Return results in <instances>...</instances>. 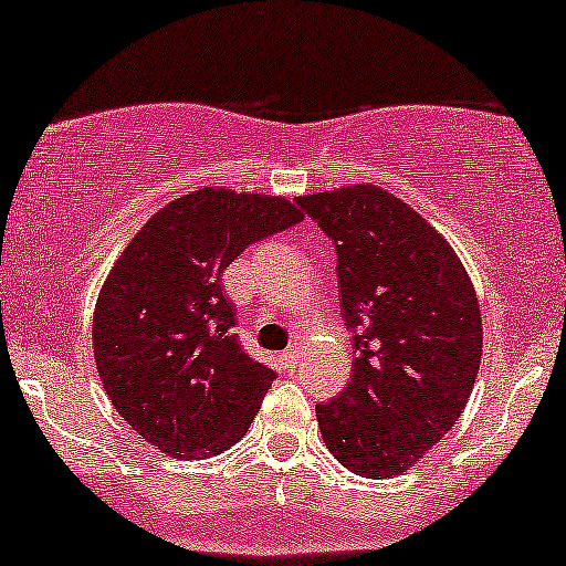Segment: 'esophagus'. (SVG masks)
Returning <instances> with one entry per match:
<instances>
[{
    "mask_svg": "<svg viewBox=\"0 0 566 566\" xmlns=\"http://www.w3.org/2000/svg\"><path fill=\"white\" fill-rule=\"evenodd\" d=\"M296 359H298V352H296L294 346L285 348L283 354H277V361H281V367H283V369H289V373H291V369L296 367Z\"/></svg>",
    "mask_w": 566,
    "mask_h": 566,
    "instance_id": "1",
    "label": "esophagus"
}]
</instances>
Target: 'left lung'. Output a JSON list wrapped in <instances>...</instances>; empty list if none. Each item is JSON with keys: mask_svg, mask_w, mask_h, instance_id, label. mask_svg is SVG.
I'll return each instance as SVG.
<instances>
[{"mask_svg": "<svg viewBox=\"0 0 566 566\" xmlns=\"http://www.w3.org/2000/svg\"><path fill=\"white\" fill-rule=\"evenodd\" d=\"M336 247L352 380L317 403L325 446L346 470L390 478L457 424L483 357L470 275L441 233L378 186L296 199Z\"/></svg>", "mask_w": 566, "mask_h": 566, "instance_id": "8db88e82", "label": "left lung"}]
</instances>
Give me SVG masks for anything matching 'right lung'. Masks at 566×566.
Returning <instances> with one entry per match:
<instances>
[{
    "mask_svg": "<svg viewBox=\"0 0 566 566\" xmlns=\"http://www.w3.org/2000/svg\"><path fill=\"white\" fill-rule=\"evenodd\" d=\"M302 220L281 197L201 188L159 209L104 281L96 369L125 422L167 457H214L247 436L275 373L241 348L222 270Z\"/></svg>",
    "mask_w": 566,
    "mask_h": 566,
    "instance_id": "obj_1",
    "label": "right lung"
}]
</instances>
